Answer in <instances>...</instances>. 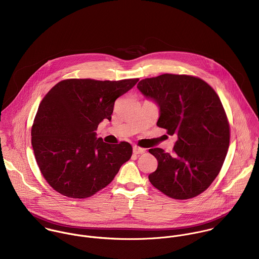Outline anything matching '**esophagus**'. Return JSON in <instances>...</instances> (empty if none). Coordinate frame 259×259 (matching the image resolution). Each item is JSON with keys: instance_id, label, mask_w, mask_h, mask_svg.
I'll use <instances>...</instances> for the list:
<instances>
[{"instance_id": "obj_1", "label": "esophagus", "mask_w": 259, "mask_h": 259, "mask_svg": "<svg viewBox=\"0 0 259 259\" xmlns=\"http://www.w3.org/2000/svg\"><path fill=\"white\" fill-rule=\"evenodd\" d=\"M133 152L135 155H141V154H144L146 152V150L143 148H140V147H134Z\"/></svg>"}]
</instances>
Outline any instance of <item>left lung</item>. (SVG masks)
Returning <instances> with one entry per match:
<instances>
[{
	"label": "left lung",
	"mask_w": 259,
	"mask_h": 259,
	"mask_svg": "<svg viewBox=\"0 0 259 259\" xmlns=\"http://www.w3.org/2000/svg\"><path fill=\"white\" fill-rule=\"evenodd\" d=\"M138 88L158 103L157 125L178 136L172 155L149 150L158 160L150 182L172 199L200 195L218 176L229 148V121L218 94L201 78L186 74L146 78Z\"/></svg>",
	"instance_id": "8db88e82"
}]
</instances>
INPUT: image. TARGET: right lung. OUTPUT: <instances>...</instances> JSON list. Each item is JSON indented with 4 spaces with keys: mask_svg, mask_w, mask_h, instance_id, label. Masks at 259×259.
Returning <instances> with one entry per match:
<instances>
[{
    "mask_svg": "<svg viewBox=\"0 0 259 259\" xmlns=\"http://www.w3.org/2000/svg\"><path fill=\"white\" fill-rule=\"evenodd\" d=\"M139 78L118 81L65 79L39 104L31 130L38 167L47 183L68 198H88L106 187L133 154L126 142L103 143L95 131L111 119L114 101Z\"/></svg>",
    "mask_w": 259,
    "mask_h": 259,
    "instance_id": "add662e5",
    "label": "right lung"
}]
</instances>
